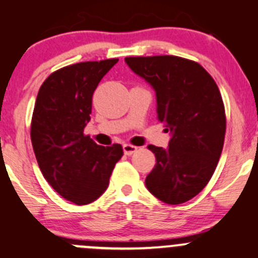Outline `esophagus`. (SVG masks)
Masks as SVG:
<instances>
[{"mask_svg": "<svg viewBox=\"0 0 258 258\" xmlns=\"http://www.w3.org/2000/svg\"><path fill=\"white\" fill-rule=\"evenodd\" d=\"M123 151H124V154H126V155H132V154L136 153V151H137V146L131 145V144H124Z\"/></svg>", "mask_w": 258, "mask_h": 258, "instance_id": "34e87169", "label": "esophagus"}]
</instances>
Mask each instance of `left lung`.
Masks as SVG:
<instances>
[{"label": "left lung", "mask_w": 258, "mask_h": 258, "mask_svg": "<svg viewBox=\"0 0 258 258\" xmlns=\"http://www.w3.org/2000/svg\"><path fill=\"white\" fill-rule=\"evenodd\" d=\"M124 61L154 88L158 119L172 135L167 149L148 146L156 164L146 187L165 204H183L205 188L220 159L227 128L220 91L210 74L191 59L151 56Z\"/></svg>", "instance_id": "8db88e82"}]
</instances>
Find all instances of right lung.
<instances>
[{
	"instance_id": "right-lung-1",
	"label": "right lung",
	"mask_w": 258,
	"mask_h": 258,
	"mask_svg": "<svg viewBox=\"0 0 258 258\" xmlns=\"http://www.w3.org/2000/svg\"><path fill=\"white\" fill-rule=\"evenodd\" d=\"M117 62L110 58L62 67L38 91L30 127L38 165L53 189L76 205H88L104 194L123 155L119 144L100 146L84 135L94 90Z\"/></svg>"
}]
</instances>
